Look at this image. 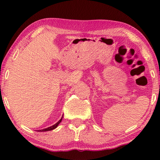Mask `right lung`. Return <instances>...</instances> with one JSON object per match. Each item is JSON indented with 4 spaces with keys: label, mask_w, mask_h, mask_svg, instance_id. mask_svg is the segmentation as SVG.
<instances>
[{
    "label": "right lung",
    "mask_w": 160,
    "mask_h": 160,
    "mask_svg": "<svg viewBox=\"0 0 160 160\" xmlns=\"http://www.w3.org/2000/svg\"><path fill=\"white\" fill-rule=\"evenodd\" d=\"M62 117H63V116L62 117V118H61V119H60V120H59V121H58V122H57V123H56L55 124H54V125L49 127V128L43 129V130H39V132H45V131H49V130H54V129H55V128H57V127H58V126L59 125V124L60 123L61 121H62Z\"/></svg>",
    "instance_id": "1"
}]
</instances>
